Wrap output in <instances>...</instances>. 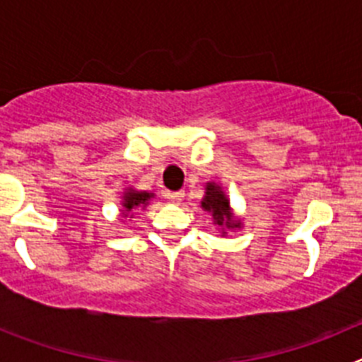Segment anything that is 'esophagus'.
Instances as JSON below:
<instances>
[{"label": "esophagus", "instance_id": "1", "mask_svg": "<svg viewBox=\"0 0 362 362\" xmlns=\"http://www.w3.org/2000/svg\"><path fill=\"white\" fill-rule=\"evenodd\" d=\"M165 197L168 201H172V203H181L185 197V192L183 190H179V192H166Z\"/></svg>", "mask_w": 362, "mask_h": 362}]
</instances>
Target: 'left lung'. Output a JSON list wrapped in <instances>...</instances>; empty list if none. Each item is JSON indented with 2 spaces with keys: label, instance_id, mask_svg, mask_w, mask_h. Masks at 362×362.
Instances as JSON below:
<instances>
[{
  "label": "left lung",
  "instance_id": "1",
  "mask_svg": "<svg viewBox=\"0 0 362 362\" xmlns=\"http://www.w3.org/2000/svg\"><path fill=\"white\" fill-rule=\"evenodd\" d=\"M201 206L206 212L212 214L216 225H225L226 228H239L241 226V223L233 219L232 212H230V203L226 199L225 192L221 190V187H217L216 183H206V196L201 201Z\"/></svg>",
  "mask_w": 362,
  "mask_h": 362
}]
</instances>
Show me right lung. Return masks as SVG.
<instances>
[{
    "instance_id": "right-lung-1",
    "label": "right lung",
    "mask_w": 362,
    "mask_h": 362,
    "mask_svg": "<svg viewBox=\"0 0 362 362\" xmlns=\"http://www.w3.org/2000/svg\"><path fill=\"white\" fill-rule=\"evenodd\" d=\"M152 197V194L148 192H137V190H127L123 196V216L127 217L134 210L141 209V206H146L148 204V199Z\"/></svg>"
}]
</instances>
